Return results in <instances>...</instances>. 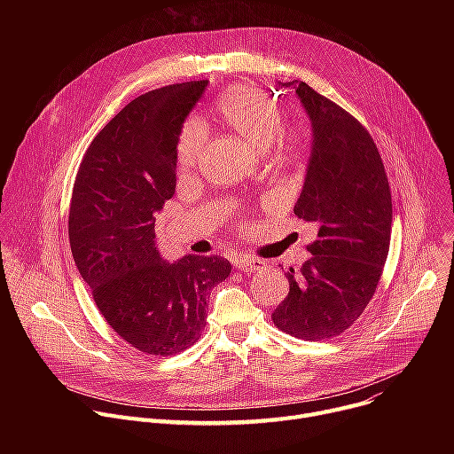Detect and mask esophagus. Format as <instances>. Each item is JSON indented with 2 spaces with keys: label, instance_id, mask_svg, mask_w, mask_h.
Returning a JSON list of instances; mask_svg holds the SVG:
<instances>
[{
  "label": "esophagus",
  "instance_id": "1",
  "mask_svg": "<svg viewBox=\"0 0 454 454\" xmlns=\"http://www.w3.org/2000/svg\"><path fill=\"white\" fill-rule=\"evenodd\" d=\"M233 266L240 271H246V273H253V271H261L266 268V262L261 261V258L256 256H247V254H237L233 258Z\"/></svg>",
  "mask_w": 454,
  "mask_h": 454
}]
</instances>
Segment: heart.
Masks as SVG:
<instances>
[{"mask_svg":"<svg viewBox=\"0 0 454 454\" xmlns=\"http://www.w3.org/2000/svg\"><path fill=\"white\" fill-rule=\"evenodd\" d=\"M214 111L223 123L251 147L266 149L270 144L280 160L300 156L310 140L309 127L303 120H282L284 109L262 88L237 82L228 86L215 100ZM207 131L201 121L188 120L176 142V163L181 174H190L198 167Z\"/></svg>","mask_w":454,"mask_h":454,"instance_id":"heart-1","label":"heart"}]
</instances>
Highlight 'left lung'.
Instances as JSON below:
<instances>
[{
  "label": "left lung",
  "mask_w": 454,
  "mask_h": 454,
  "mask_svg": "<svg viewBox=\"0 0 454 454\" xmlns=\"http://www.w3.org/2000/svg\"><path fill=\"white\" fill-rule=\"evenodd\" d=\"M294 86L312 123V153L294 214L317 224L309 261L287 271L273 323L305 341L340 336L372 300L390 251L392 192L366 127L305 82Z\"/></svg>",
  "instance_id": "obj_1"
}]
</instances>
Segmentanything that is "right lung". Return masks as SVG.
I'll return each instance as SVG.
<instances>
[{
  "label": "right lung",
  "mask_w": 454,
  "mask_h": 454,
  "mask_svg": "<svg viewBox=\"0 0 454 454\" xmlns=\"http://www.w3.org/2000/svg\"><path fill=\"white\" fill-rule=\"evenodd\" d=\"M207 81L153 90L129 102L90 144L74 184V261L107 325L131 347L172 356L207 325V296L231 273L223 256L165 262L156 212L176 192V142Z\"/></svg>",
  "instance_id": "right-lung-1"
}]
</instances>
